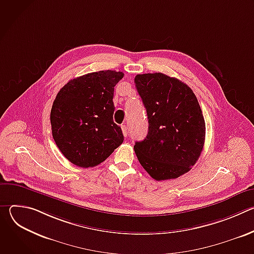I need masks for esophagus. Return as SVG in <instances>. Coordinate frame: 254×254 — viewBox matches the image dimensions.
Wrapping results in <instances>:
<instances>
[{
	"mask_svg": "<svg viewBox=\"0 0 254 254\" xmlns=\"http://www.w3.org/2000/svg\"><path fill=\"white\" fill-rule=\"evenodd\" d=\"M121 127H122V130H123V133H124V135H125V136H127V126H126V125H123Z\"/></svg>",
	"mask_w": 254,
	"mask_h": 254,
	"instance_id": "esophagus-1",
	"label": "esophagus"
}]
</instances>
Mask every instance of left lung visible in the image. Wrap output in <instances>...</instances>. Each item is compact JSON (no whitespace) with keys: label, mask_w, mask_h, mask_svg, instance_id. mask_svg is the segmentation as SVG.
Listing matches in <instances>:
<instances>
[{"label":"left lung","mask_w":254,"mask_h":254,"mask_svg":"<svg viewBox=\"0 0 254 254\" xmlns=\"http://www.w3.org/2000/svg\"><path fill=\"white\" fill-rule=\"evenodd\" d=\"M134 83L149 120L146 138L133 146L138 162L157 181L186 174L205 141V121L196 95L186 83L161 72L137 74Z\"/></svg>","instance_id":"left-lung-1"}]
</instances>
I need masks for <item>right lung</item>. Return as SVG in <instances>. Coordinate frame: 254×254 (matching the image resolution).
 I'll use <instances>...</instances> for the list:
<instances>
[{
  "mask_svg": "<svg viewBox=\"0 0 254 254\" xmlns=\"http://www.w3.org/2000/svg\"><path fill=\"white\" fill-rule=\"evenodd\" d=\"M124 77L116 70L92 72L70 80L51 108L52 135L64 157L80 168L105 161L124 141L114 123L115 86Z\"/></svg>",
  "mask_w": 254,
  "mask_h": 254,
  "instance_id": "1",
  "label": "right lung"
}]
</instances>
